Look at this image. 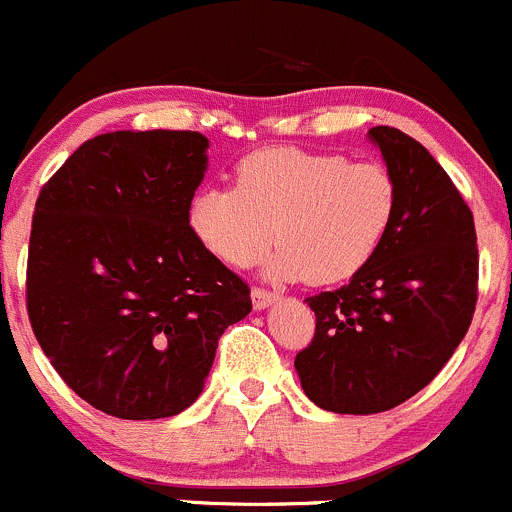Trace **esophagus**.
Segmentation results:
<instances>
[{"instance_id": "1", "label": "esophagus", "mask_w": 512, "mask_h": 512, "mask_svg": "<svg viewBox=\"0 0 512 512\" xmlns=\"http://www.w3.org/2000/svg\"><path fill=\"white\" fill-rule=\"evenodd\" d=\"M276 299H279V296L271 294V291H266V289H253L251 291V301H253V309H256V311L269 309L271 304H276Z\"/></svg>"}]
</instances>
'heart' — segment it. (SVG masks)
<instances>
[{
  "label": "heart",
  "mask_w": 512,
  "mask_h": 512,
  "mask_svg": "<svg viewBox=\"0 0 512 512\" xmlns=\"http://www.w3.org/2000/svg\"><path fill=\"white\" fill-rule=\"evenodd\" d=\"M397 213L394 175L374 160L274 145L236 165V188H203L188 206L193 236L231 269L279 243L266 274L332 286L377 256Z\"/></svg>",
  "instance_id": "b5f03b06"
}]
</instances>
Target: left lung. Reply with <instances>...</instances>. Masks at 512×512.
Listing matches in <instances>:
<instances>
[{
    "mask_svg": "<svg viewBox=\"0 0 512 512\" xmlns=\"http://www.w3.org/2000/svg\"><path fill=\"white\" fill-rule=\"evenodd\" d=\"M397 183V213L372 261L337 291L309 296L316 332L296 354L316 407L374 415L437 377L478 301L475 221L442 165L397 128L369 130Z\"/></svg>",
    "mask_w": 512,
    "mask_h": 512,
    "instance_id": "1",
    "label": "left lung"
}]
</instances>
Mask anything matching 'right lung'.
Masks as SVG:
<instances>
[{
	"instance_id": "right-lung-1",
	"label": "right lung",
	"mask_w": 512,
	"mask_h": 512,
	"mask_svg": "<svg viewBox=\"0 0 512 512\" xmlns=\"http://www.w3.org/2000/svg\"><path fill=\"white\" fill-rule=\"evenodd\" d=\"M191 130L82 143L40 191L27 259L34 337L67 387L120 420H160L203 392L251 291L188 226L208 170Z\"/></svg>"
}]
</instances>
